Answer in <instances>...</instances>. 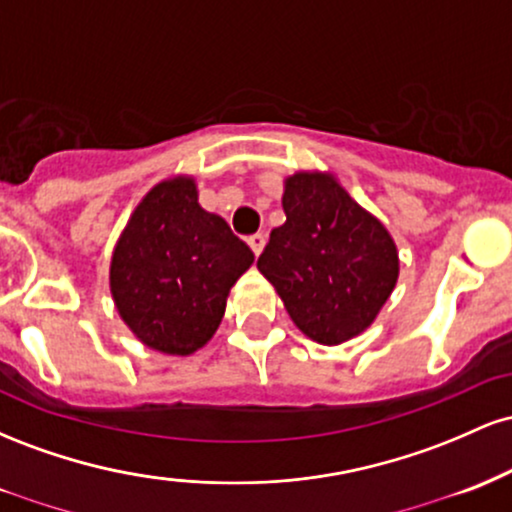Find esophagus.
<instances>
[{"label":"esophagus","mask_w":512,"mask_h":512,"mask_svg":"<svg viewBox=\"0 0 512 512\" xmlns=\"http://www.w3.org/2000/svg\"><path fill=\"white\" fill-rule=\"evenodd\" d=\"M264 240H267V236H264V233H252V236L248 238V245L252 248V252H255V255H260V252H262Z\"/></svg>","instance_id":"esophagus-1"}]
</instances>
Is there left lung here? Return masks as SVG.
I'll list each match as a JSON object with an SVG mask.
<instances>
[{
  "label": "left lung",
  "mask_w": 512,
  "mask_h": 512,
  "mask_svg": "<svg viewBox=\"0 0 512 512\" xmlns=\"http://www.w3.org/2000/svg\"><path fill=\"white\" fill-rule=\"evenodd\" d=\"M281 204L286 223L269 233L257 269L305 337L342 344L366 330L395 289V243L332 175L296 173Z\"/></svg>",
  "instance_id": "left-lung-1"
}]
</instances>
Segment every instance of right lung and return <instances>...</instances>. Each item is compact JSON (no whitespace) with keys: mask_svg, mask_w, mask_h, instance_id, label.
<instances>
[{"mask_svg":"<svg viewBox=\"0 0 512 512\" xmlns=\"http://www.w3.org/2000/svg\"><path fill=\"white\" fill-rule=\"evenodd\" d=\"M255 255L221 216L197 204L195 180L158 182L117 240L110 291L151 349L187 356L221 325L226 296Z\"/></svg>","mask_w":512,"mask_h":512,"instance_id":"add662e5","label":"right lung"}]
</instances>
